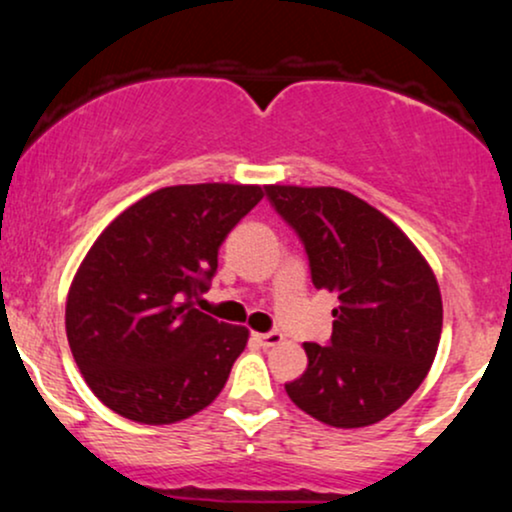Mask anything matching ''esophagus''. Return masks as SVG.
<instances>
[{"instance_id":"esophagus-1","label":"esophagus","mask_w":512,"mask_h":512,"mask_svg":"<svg viewBox=\"0 0 512 512\" xmlns=\"http://www.w3.org/2000/svg\"><path fill=\"white\" fill-rule=\"evenodd\" d=\"M255 339L264 346V349H269V346H276V344L284 342V334H281V332H264V334H255Z\"/></svg>"}]
</instances>
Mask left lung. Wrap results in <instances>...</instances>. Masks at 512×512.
Returning <instances> with one entry per match:
<instances>
[{
    "mask_svg": "<svg viewBox=\"0 0 512 512\" xmlns=\"http://www.w3.org/2000/svg\"><path fill=\"white\" fill-rule=\"evenodd\" d=\"M301 238L315 289L337 293L332 337L305 342L308 368L286 383L298 409L322 424L383 421L424 383L443 330L428 262L402 231L339 187H264Z\"/></svg>",
    "mask_w": 512,
    "mask_h": 512,
    "instance_id": "obj_1",
    "label": "left lung"
}]
</instances>
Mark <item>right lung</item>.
<instances>
[{"instance_id":"add662e5","label":"right lung","mask_w":512,"mask_h":512,"mask_svg":"<svg viewBox=\"0 0 512 512\" xmlns=\"http://www.w3.org/2000/svg\"><path fill=\"white\" fill-rule=\"evenodd\" d=\"M264 197L257 185H175L122 211L81 262L67 339L88 387L137 424H175L226 385L248 330L192 308L219 248Z\"/></svg>"}]
</instances>
